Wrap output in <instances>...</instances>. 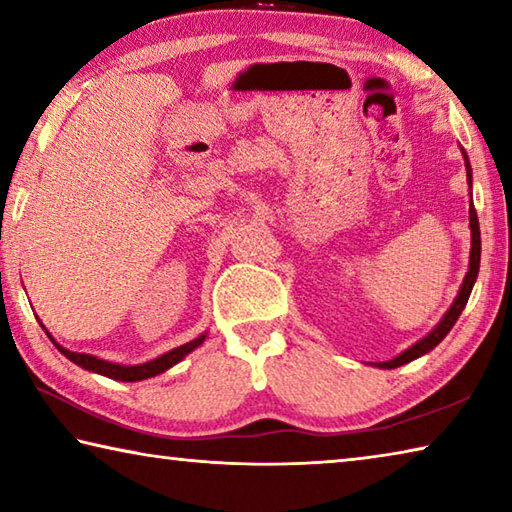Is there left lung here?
Instances as JSON below:
<instances>
[{"label":"left lung","mask_w":512,"mask_h":512,"mask_svg":"<svg viewBox=\"0 0 512 512\" xmlns=\"http://www.w3.org/2000/svg\"><path fill=\"white\" fill-rule=\"evenodd\" d=\"M463 153V160H465V169H467V185H470V232H472V248H470V266H467V273L463 277V284L461 289H458V296L454 298L452 307L445 311V316L440 318V323L431 329L427 336H422L418 343H413L411 348H406L404 352L397 354L395 359L391 361H379V363H372V366L377 368H384V370H393V368H400L404 363H409L413 359L422 357V354L431 352L436 345L445 339V336L452 332L454 323L461 316V311L465 309L467 300H470V293L472 287L476 282V275H479V264H481V230H479V219H476V210H474V203H472V167H470V158H467L465 149H461Z\"/></svg>","instance_id":"left-lung-1"}]
</instances>
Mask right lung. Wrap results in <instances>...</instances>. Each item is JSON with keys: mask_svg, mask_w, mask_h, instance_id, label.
I'll return each mask as SVG.
<instances>
[{"mask_svg": "<svg viewBox=\"0 0 512 512\" xmlns=\"http://www.w3.org/2000/svg\"><path fill=\"white\" fill-rule=\"evenodd\" d=\"M42 327H45V325H42ZM45 332H47V327H45ZM49 339H51V343L56 345L58 352L65 354V357L72 361V363H76V366H81V368L90 370V372H97V375H103V377H108V379L142 381V379H151L155 375H162V372H167L169 368L176 366V363L183 361L189 352H194L198 345H203V341L207 339V332H203L201 336H196L194 341L180 345V348H173L169 352L160 354V357H155L151 361L137 363V366H121V363H112V361H106V359H99V357H94V354L72 352V350L63 348V345H60V343H56V339L51 334H49Z\"/></svg>", "mask_w": 512, "mask_h": 512, "instance_id": "right-lung-1", "label": "right lung"}]
</instances>
